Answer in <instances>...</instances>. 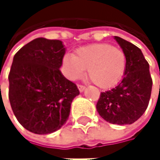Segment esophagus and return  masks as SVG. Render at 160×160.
<instances>
[{
	"label": "esophagus",
	"instance_id": "obj_1",
	"mask_svg": "<svg viewBox=\"0 0 160 160\" xmlns=\"http://www.w3.org/2000/svg\"><path fill=\"white\" fill-rule=\"evenodd\" d=\"M78 88H79V90H80V92H82L86 89V87H85V86H83V85H78Z\"/></svg>",
	"mask_w": 160,
	"mask_h": 160
}]
</instances>
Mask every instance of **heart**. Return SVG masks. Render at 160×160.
Returning <instances> with one entry per match:
<instances>
[{"mask_svg": "<svg viewBox=\"0 0 160 160\" xmlns=\"http://www.w3.org/2000/svg\"><path fill=\"white\" fill-rule=\"evenodd\" d=\"M127 66L123 50L108 43H94L76 51L75 55L63 58L65 75L71 80L80 79L87 69V76L96 86L107 89L122 78Z\"/></svg>", "mask_w": 160, "mask_h": 160, "instance_id": "heart-1", "label": "heart"}]
</instances>
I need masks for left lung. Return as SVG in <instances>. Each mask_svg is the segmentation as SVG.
I'll use <instances>...</instances> for the list:
<instances>
[{
  "label": "left lung",
  "instance_id": "obj_1",
  "mask_svg": "<svg viewBox=\"0 0 160 160\" xmlns=\"http://www.w3.org/2000/svg\"><path fill=\"white\" fill-rule=\"evenodd\" d=\"M114 39L126 53L127 66L121 81L115 88L101 92L96 109L109 123L132 124L141 118L150 100L153 82L149 64L137 46L117 36Z\"/></svg>",
  "mask_w": 160,
  "mask_h": 160
}]
</instances>
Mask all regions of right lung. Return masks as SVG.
<instances>
[{
	"label": "right lung",
	"instance_id": "add662e5",
	"mask_svg": "<svg viewBox=\"0 0 160 160\" xmlns=\"http://www.w3.org/2000/svg\"><path fill=\"white\" fill-rule=\"evenodd\" d=\"M65 52L61 41L38 38L14 56L8 76L9 101L18 122L33 133L59 130L80 94L76 84L60 71Z\"/></svg>",
	"mask_w": 160,
	"mask_h": 160
}]
</instances>
